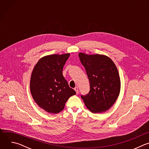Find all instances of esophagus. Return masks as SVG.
<instances>
[{
	"mask_svg": "<svg viewBox=\"0 0 149 149\" xmlns=\"http://www.w3.org/2000/svg\"><path fill=\"white\" fill-rule=\"evenodd\" d=\"M74 90L76 91V93H77V94H78V88L77 87H75L74 88Z\"/></svg>",
	"mask_w": 149,
	"mask_h": 149,
	"instance_id": "esophagus-1",
	"label": "esophagus"
}]
</instances>
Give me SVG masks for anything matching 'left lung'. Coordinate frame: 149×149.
Returning a JSON list of instances; mask_svg holds the SVG:
<instances>
[{
  "instance_id": "8db88e82",
  "label": "left lung",
  "mask_w": 149,
  "mask_h": 149,
  "mask_svg": "<svg viewBox=\"0 0 149 149\" xmlns=\"http://www.w3.org/2000/svg\"><path fill=\"white\" fill-rule=\"evenodd\" d=\"M86 69L90 90L81 95L87 109L94 113L105 112L114 104L120 91V78L113 61L104 55L79 54Z\"/></svg>"
}]
</instances>
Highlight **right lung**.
<instances>
[{
    "mask_svg": "<svg viewBox=\"0 0 149 149\" xmlns=\"http://www.w3.org/2000/svg\"><path fill=\"white\" fill-rule=\"evenodd\" d=\"M70 55L45 56L39 60L32 71L30 81L32 96L39 107L49 113L61 111L68 98L76 94L62 74Z\"/></svg>",
    "mask_w": 149,
    "mask_h": 149,
    "instance_id": "obj_1",
    "label": "right lung"
}]
</instances>
